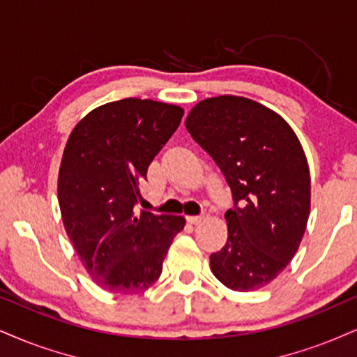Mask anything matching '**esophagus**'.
Masks as SVG:
<instances>
[{
    "label": "esophagus",
    "instance_id": "obj_1",
    "mask_svg": "<svg viewBox=\"0 0 357 357\" xmlns=\"http://www.w3.org/2000/svg\"><path fill=\"white\" fill-rule=\"evenodd\" d=\"M204 220H205L204 215H193V217H187V222L192 223V225H200Z\"/></svg>",
    "mask_w": 357,
    "mask_h": 357
}]
</instances>
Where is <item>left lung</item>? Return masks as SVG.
Here are the masks:
<instances>
[{
    "mask_svg": "<svg viewBox=\"0 0 357 357\" xmlns=\"http://www.w3.org/2000/svg\"><path fill=\"white\" fill-rule=\"evenodd\" d=\"M185 127L233 197L227 243L210 255L215 278L233 291L270 284L296 255L310 217L311 178L300 140L275 111L238 96L200 100Z\"/></svg>",
    "mask_w": 357,
    "mask_h": 357,
    "instance_id": "left-lung-1",
    "label": "left lung"
}]
</instances>
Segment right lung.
<instances>
[{"mask_svg": "<svg viewBox=\"0 0 357 357\" xmlns=\"http://www.w3.org/2000/svg\"><path fill=\"white\" fill-rule=\"evenodd\" d=\"M183 109L151 99H122L91 111L69 135L57 199L69 240L100 288L144 293L155 283L180 215L135 213L139 183L182 121Z\"/></svg>", "mask_w": 357, "mask_h": 357, "instance_id": "right-lung-1", "label": "right lung"}]
</instances>
